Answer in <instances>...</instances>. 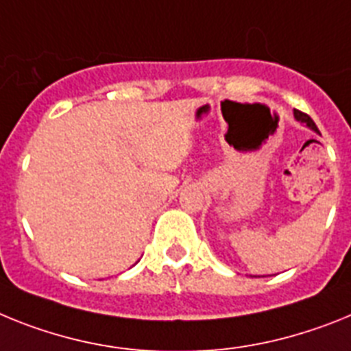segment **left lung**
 <instances>
[{"mask_svg": "<svg viewBox=\"0 0 351 351\" xmlns=\"http://www.w3.org/2000/svg\"><path fill=\"white\" fill-rule=\"evenodd\" d=\"M293 114H295V118H297V120L300 121V123H306L307 127H309V129H313V130H315V132H319L318 127H316L315 121L311 120L309 114H306V112H302V111H298V109H295Z\"/></svg>", "mask_w": 351, "mask_h": 351, "instance_id": "1", "label": "left lung"}]
</instances>
